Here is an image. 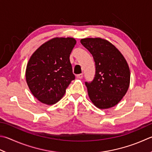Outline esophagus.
<instances>
[{"mask_svg":"<svg viewBox=\"0 0 152 152\" xmlns=\"http://www.w3.org/2000/svg\"><path fill=\"white\" fill-rule=\"evenodd\" d=\"M83 76V73H81V74H79V75H77V77L78 79H81Z\"/></svg>","mask_w":152,"mask_h":152,"instance_id":"1","label":"esophagus"}]
</instances>
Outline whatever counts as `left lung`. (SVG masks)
Listing matches in <instances>:
<instances>
[{
    "label": "left lung",
    "mask_w": 152,
    "mask_h": 152,
    "mask_svg": "<svg viewBox=\"0 0 152 152\" xmlns=\"http://www.w3.org/2000/svg\"><path fill=\"white\" fill-rule=\"evenodd\" d=\"M81 44L92 54L95 74L85 82L88 96L101 109L111 108L121 101L130 85L129 67L117 48L101 38H85Z\"/></svg>",
    "instance_id": "8db88e82"
}]
</instances>
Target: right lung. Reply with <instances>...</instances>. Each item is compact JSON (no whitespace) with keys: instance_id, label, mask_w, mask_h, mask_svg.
<instances>
[{"instance_id":"1","label":"right lung","mask_w":152,"mask_h":152,"mask_svg":"<svg viewBox=\"0 0 152 152\" xmlns=\"http://www.w3.org/2000/svg\"><path fill=\"white\" fill-rule=\"evenodd\" d=\"M76 40L56 38L42 45L28 63L26 78L33 95L46 104L58 102L75 79L69 56Z\"/></svg>"}]
</instances>
